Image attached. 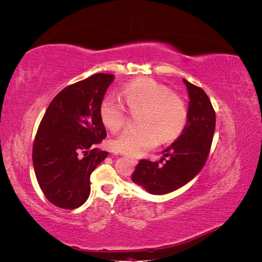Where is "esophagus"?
<instances>
[{
    "instance_id": "obj_1",
    "label": "esophagus",
    "mask_w": 262,
    "mask_h": 262,
    "mask_svg": "<svg viewBox=\"0 0 262 262\" xmlns=\"http://www.w3.org/2000/svg\"><path fill=\"white\" fill-rule=\"evenodd\" d=\"M131 162H133L134 164H137V163H138V161H137V160H134V158H131Z\"/></svg>"
}]
</instances>
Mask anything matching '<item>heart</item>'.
I'll use <instances>...</instances> for the list:
<instances>
[{"label":"heart","instance_id":"obj_1","mask_svg":"<svg viewBox=\"0 0 262 262\" xmlns=\"http://www.w3.org/2000/svg\"><path fill=\"white\" fill-rule=\"evenodd\" d=\"M122 97L132 113H139V128L124 131L112 141L116 152L140 157L153 149L161 139L169 142L184 132L188 122V106L180 95L150 78H140L125 86ZM100 119L106 128L118 132L125 124L128 114L120 99L107 97L100 104Z\"/></svg>","mask_w":262,"mask_h":262}]
</instances>
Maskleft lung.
<instances>
[{
    "mask_svg": "<svg viewBox=\"0 0 262 262\" xmlns=\"http://www.w3.org/2000/svg\"><path fill=\"white\" fill-rule=\"evenodd\" d=\"M184 83L190 98L184 132L163 150L160 162L141 160L132 173V181L152 194L169 193L188 184L201 171L210 153L215 130V112L202 89L187 80Z\"/></svg>",
    "mask_w": 262,
    "mask_h": 262,
    "instance_id": "1",
    "label": "left lung"
}]
</instances>
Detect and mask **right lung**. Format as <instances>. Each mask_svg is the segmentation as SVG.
Segmentation results:
<instances>
[{
  "label": "right lung",
  "instance_id": "obj_1",
  "mask_svg": "<svg viewBox=\"0 0 262 262\" xmlns=\"http://www.w3.org/2000/svg\"><path fill=\"white\" fill-rule=\"evenodd\" d=\"M115 75L96 73L63 89L50 102L33 146L36 178L55 207L76 209L91 192V173L108 155L100 104Z\"/></svg>",
  "mask_w": 262,
  "mask_h": 262
}]
</instances>
